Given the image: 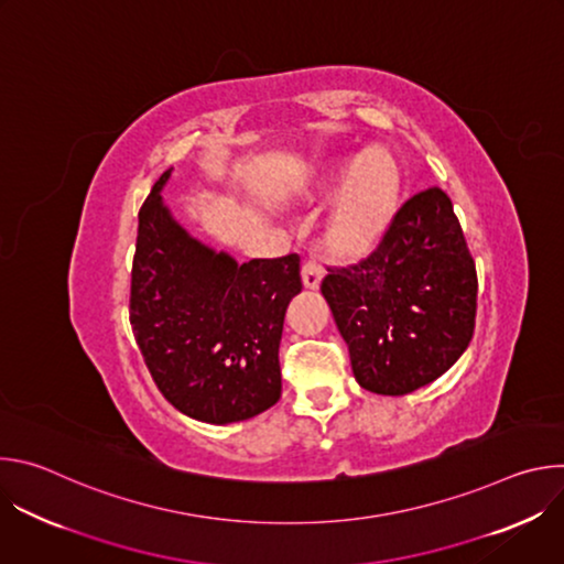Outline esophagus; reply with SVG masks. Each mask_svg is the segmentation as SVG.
<instances>
[{
  "mask_svg": "<svg viewBox=\"0 0 564 564\" xmlns=\"http://www.w3.org/2000/svg\"><path fill=\"white\" fill-rule=\"evenodd\" d=\"M301 274H303V285L310 288V290H316L318 283H321V279H324L326 270H324V265H321L314 257H310V259H305Z\"/></svg>",
  "mask_w": 564,
  "mask_h": 564,
  "instance_id": "1",
  "label": "esophagus"
}]
</instances>
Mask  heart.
<instances>
[{
	"instance_id": "obj_1",
	"label": "heart",
	"mask_w": 564,
	"mask_h": 564,
	"mask_svg": "<svg viewBox=\"0 0 564 564\" xmlns=\"http://www.w3.org/2000/svg\"><path fill=\"white\" fill-rule=\"evenodd\" d=\"M346 185L335 200L324 240L337 254H361L375 246L386 229L399 192V172L388 153H372L359 165V158L333 165L321 189Z\"/></svg>"
}]
</instances>
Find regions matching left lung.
Wrapping results in <instances>:
<instances>
[{"label":"left lung","mask_w":564,"mask_h":564,"mask_svg":"<svg viewBox=\"0 0 564 564\" xmlns=\"http://www.w3.org/2000/svg\"><path fill=\"white\" fill-rule=\"evenodd\" d=\"M321 292L361 388L397 397L442 377L468 348L477 307L451 198L440 187L411 196L366 259L328 268Z\"/></svg>","instance_id":"left-lung-1"}]
</instances>
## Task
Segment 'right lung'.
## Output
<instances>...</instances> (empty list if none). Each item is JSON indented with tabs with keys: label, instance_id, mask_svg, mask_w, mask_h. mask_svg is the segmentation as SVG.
<instances>
[{
	"label": "right lung",
	"instance_id": "add662e5",
	"mask_svg": "<svg viewBox=\"0 0 564 564\" xmlns=\"http://www.w3.org/2000/svg\"><path fill=\"white\" fill-rule=\"evenodd\" d=\"M155 181L138 214L129 321L144 364L174 409L207 424L250 420L281 397L279 344L301 292L299 254L238 265L198 243Z\"/></svg>",
	"mask_w": 564,
	"mask_h": 564
}]
</instances>
